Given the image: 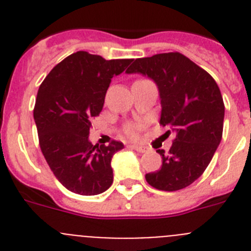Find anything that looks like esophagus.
Returning a JSON list of instances; mask_svg holds the SVG:
<instances>
[{
	"mask_svg": "<svg viewBox=\"0 0 251 251\" xmlns=\"http://www.w3.org/2000/svg\"><path fill=\"white\" fill-rule=\"evenodd\" d=\"M130 148H132V150H134V151H137V152H139V153H145V152H147V148L143 147V146L133 145V146H130Z\"/></svg>",
	"mask_w": 251,
	"mask_h": 251,
	"instance_id": "34e87169",
	"label": "esophagus"
}]
</instances>
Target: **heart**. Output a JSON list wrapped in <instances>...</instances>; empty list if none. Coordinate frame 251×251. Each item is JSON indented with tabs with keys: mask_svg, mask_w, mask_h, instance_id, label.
I'll return each mask as SVG.
<instances>
[{
	"mask_svg": "<svg viewBox=\"0 0 251 251\" xmlns=\"http://www.w3.org/2000/svg\"><path fill=\"white\" fill-rule=\"evenodd\" d=\"M127 133L129 134L130 137H136L137 136V132L133 128H127Z\"/></svg>",
	"mask_w": 251,
	"mask_h": 251,
	"instance_id": "heart-1",
	"label": "heart"
}]
</instances>
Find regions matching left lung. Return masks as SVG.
Instances as JSON below:
<instances>
[{
    "mask_svg": "<svg viewBox=\"0 0 251 251\" xmlns=\"http://www.w3.org/2000/svg\"><path fill=\"white\" fill-rule=\"evenodd\" d=\"M127 73L147 75L157 84L159 124L175 132L170 152L157 150L161 168L146 175V181L161 191L182 190L203 174L220 145L225 114L220 89L206 70L179 52L136 59Z\"/></svg>",
    "mask_w": 251,
    "mask_h": 251,
    "instance_id": "8db88e82",
    "label": "left lung"
}]
</instances>
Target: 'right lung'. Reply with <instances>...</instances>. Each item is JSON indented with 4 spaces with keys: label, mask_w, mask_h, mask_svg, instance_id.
Masks as SVG:
<instances>
[{
    "label": "right lung",
    "mask_w": 251,
    "mask_h": 251,
    "mask_svg": "<svg viewBox=\"0 0 251 251\" xmlns=\"http://www.w3.org/2000/svg\"><path fill=\"white\" fill-rule=\"evenodd\" d=\"M132 61L77 51L57 64L40 85L34 108L40 148L52 174L69 191L93 196L113 183L110 161L123 143L93 146L89 130L103 109L112 77Z\"/></svg>",
    "instance_id": "obj_1"
}]
</instances>
